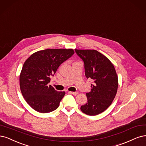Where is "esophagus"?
Segmentation results:
<instances>
[{
	"mask_svg": "<svg viewBox=\"0 0 146 146\" xmlns=\"http://www.w3.org/2000/svg\"><path fill=\"white\" fill-rule=\"evenodd\" d=\"M68 93L72 94V95H78V92H68Z\"/></svg>",
	"mask_w": 146,
	"mask_h": 146,
	"instance_id": "34e87169",
	"label": "esophagus"
}]
</instances>
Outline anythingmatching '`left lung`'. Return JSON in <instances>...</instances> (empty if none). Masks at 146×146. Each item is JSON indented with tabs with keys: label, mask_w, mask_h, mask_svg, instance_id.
Returning <instances> with one entry per match:
<instances>
[{
	"label": "left lung",
	"mask_w": 146,
	"mask_h": 146,
	"mask_svg": "<svg viewBox=\"0 0 146 146\" xmlns=\"http://www.w3.org/2000/svg\"><path fill=\"white\" fill-rule=\"evenodd\" d=\"M84 62L85 74L92 79L91 91L86 93L87 102L81 107L84 113L95 116L105 111L113 101L118 87V78L113 65L95 50H77Z\"/></svg>",
	"instance_id": "obj_1"
}]
</instances>
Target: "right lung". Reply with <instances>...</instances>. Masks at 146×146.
<instances>
[{
	"mask_svg": "<svg viewBox=\"0 0 146 146\" xmlns=\"http://www.w3.org/2000/svg\"><path fill=\"white\" fill-rule=\"evenodd\" d=\"M74 53L73 49H46L34 53L25 60L20 74V88L34 110L45 113L58 109L65 93L49 85L50 77Z\"/></svg>",
	"mask_w": 146,
	"mask_h": 146,
	"instance_id": "1",
	"label": "right lung"
}]
</instances>
